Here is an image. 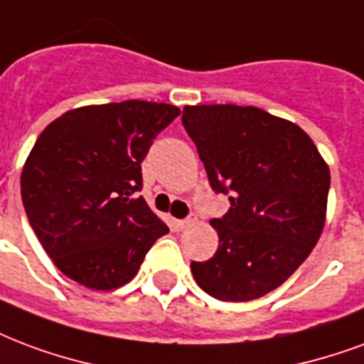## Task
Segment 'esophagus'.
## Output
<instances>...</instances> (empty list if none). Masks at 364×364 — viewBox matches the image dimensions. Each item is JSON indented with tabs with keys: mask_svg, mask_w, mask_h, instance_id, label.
<instances>
[{
	"mask_svg": "<svg viewBox=\"0 0 364 364\" xmlns=\"http://www.w3.org/2000/svg\"><path fill=\"white\" fill-rule=\"evenodd\" d=\"M196 222H198L196 214H191V216L185 218V220H177V228H179V230H187L191 225H195Z\"/></svg>",
	"mask_w": 364,
	"mask_h": 364,
	"instance_id": "1",
	"label": "esophagus"
}]
</instances>
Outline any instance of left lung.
I'll use <instances>...</instances> for the list:
<instances>
[{
	"label": "left lung",
	"instance_id": "left-lung-1",
	"mask_svg": "<svg viewBox=\"0 0 364 364\" xmlns=\"http://www.w3.org/2000/svg\"><path fill=\"white\" fill-rule=\"evenodd\" d=\"M210 187L230 210L210 220L220 245L191 262L198 287L220 301L274 291L305 262L326 222L330 169L303 129L260 107H183Z\"/></svg>",
	"mask_w": 364,
	"mask_h": 364
}]
</instances>
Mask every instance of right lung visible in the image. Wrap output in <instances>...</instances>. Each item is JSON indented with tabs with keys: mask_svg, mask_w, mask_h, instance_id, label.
I'll use <instances>...</instances> for the list:
<instances>
[{
	"mask_svg": "<svg viewBox=\"0 0 364 364\" xmlns=\"http://www.w3.org/2000/svg\"><path fill=\"white\" fill-rule=\"evenodd\" d=\"M171 104L127 100L69 109L40 133L21 173L24 212L53 264L73 282L109 291L136 276L168 225L134 193Z\"/></svg>",
	"mask_w": 364,
	"mask_h": 364,
	"instance_id": "obj_1",
	"label": "right lung"
}]
</instances>
